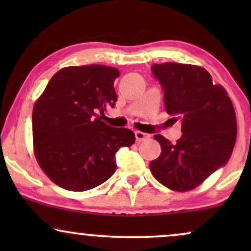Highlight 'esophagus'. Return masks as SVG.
Instances as JSON below:
<instances>
[{
    "label": "esophagus",
    "instance_id": "1",
    "mask_svg": "<svg viewBox=\"0 0 251 251\" xmlns=\"http://www.w3.org/2000/svg\"><path fill=\"white\" fill-rule=\"evenodd\" d=\"M134 134H135V139H137L138 142H143V140L150 138V134L145 133V132H142V131H135Z\"/></svg>",
    "mask_w": 251,
    "mask_h": 251
}]
</instances>
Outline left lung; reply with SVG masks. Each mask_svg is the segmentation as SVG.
<instances>
[{
	"label": "left lung",
	"instance_id": "obj_1",
	"mask_svg": "<svg viewBox=\"0 0 251 251\" xmlns=\"http://www.w3.org/2000/svg\"><path fill=\"white\" fill-rule=\"evenodd\" d=\"M152 72L164 89L166 112L181 123L183 134L175 144L154 135L162 153L150 170L166 188L189 191L229 160L237 134L234 106L201 66L154 63Z\"/></svg>",
	"mask_w": 251,
	"mask_h": 251
}]
</instances>
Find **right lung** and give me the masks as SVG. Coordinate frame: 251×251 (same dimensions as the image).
<instances>
[{"mask_svg": "<svg viewBox=\"0 0 251 251\" xmlns=\"http://www.w3.org/2000/svg\"><path fill=\"white\" fill-rule=\"evenodd\" d=\"M114 67L70 66L54 74L34 103V154L48 178L70 191H86L116 171V153L133 145L128 128L108 126L99 116L117 101Z\"/></svg>", "mask_w": 251, "mask_h": 251, "instance_id": "obj_1", "label": "right lung"}]
</instances>
